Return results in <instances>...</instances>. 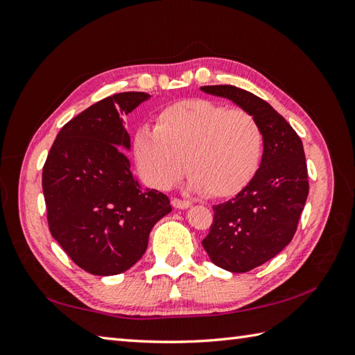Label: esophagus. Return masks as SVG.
Returning <instances> with one entry per match:
<instances>
[{
  "label": "esophagus",
  "mask_w": 355,
  "mask_h": 355,
  "mask_svg": "<svg viewBox=\"0 0 355 355\" xmlns=\"http://www.w3.org/2000/svg\"><path fill=\"white\" fill-rule=\"evenodd\" d=\"M172 206L175 209H187L191 207V202L186 201V200H178V198H172Z\"/></svg>",
  "instance_id": "obj_1"
}]
</instances>
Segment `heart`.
<instances>
[{
	"label": "heart",
	"instance_id": "1",
	"mask_svg": "<svg viewBox=\"0 0 355 355\" xmlns=\"http://www.w3.org/2000/svg\"><path fill=\"white\" fill-rule=\"evenodd\" d=\"M263 148L261 125L252 112L207 99L173 102L158 111L154 130L132 139L135 163L157 189H171L183 168L192 189L210 198L241 192L258 172Z\"/></svg>",
	"mask_w": 355,
	"mask_h": 355
}]
</instances>
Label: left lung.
Segmentation results:
<instances>
[{"mask_svg":"<svg viewBox=\"0 0 355 355\" xmlns=\"http://www.w3.org/2000/svg\"><path fill=\"white\" fill-rule=\"evenodd\" d=\"M201 89L227 97L252 112L263 134L258 172L235 198L214 206V221L202 239L215 266L232 273H245L275 258L297 230L310 189L302 140L261 97L233 85Z\"/></svg>","mask_w":355,"mask_h":355,"instance_id":"obj_1","label":"left lung"}]
</instances>
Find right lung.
Instances as JSON below:
<instances>
[{
  "mask_svg": "<svg viewBox=\"0 0 355 355\" xmlns=\"http://www.w3.org/2000/svg\"><path fill=\"white\" fill-rule=\"evenodd\" d=\"M126 92L67 122L42 168L51 236L94 276L123 273L146 252L150 229L171 212L169 198L141 191L119 146L130 148L122 116L149 99Z\"/></svg>",
  "mask_w": 355,
  "mask_h": 355,
  "instance_id": "right-lung-1",
  "label": "right lung"
}]
</instances>
